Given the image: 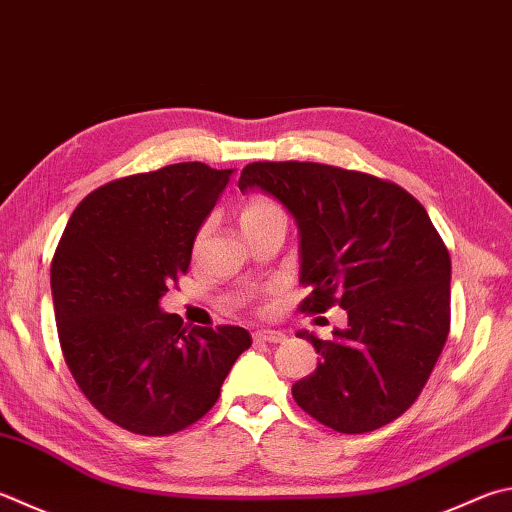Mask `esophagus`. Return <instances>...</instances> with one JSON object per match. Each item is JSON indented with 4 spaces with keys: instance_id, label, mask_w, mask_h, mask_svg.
Instances as JSON below:
<instances>
[{
    "instance_id": "esophagus-1",
    "label": "esophagus",
    "mask_w": 512,
    "mask_h": 512,
    "mask_svg": "<svg viewBox=\"0 0 512 512\" xmlns=\"http://www.w3.org/2000/svg\"><path fill=\"white\" fill-rule=\"evenodd\" d=\"M255 342H271V345H277V342H284L286 336L282 331H273V329H262L253 333Z\"/></svg>"
}]
</instances>
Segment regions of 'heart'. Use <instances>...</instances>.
I'll use <instances>...</instances> for the list:
<instances>
[{
    "instance_id": "1",
    "label": "heart",
    "mask_w": 512,
    "mask_h": 512,
    "mask_svg": "<svg viewBox=\"0 0 512 512\" xmlns=\"http://www.w3.org/2000/svg\"><path fill=\"white\" fill-rule=\"evenodd\" d=\"M271 219H284V212L275 201L264 199V197L250 199L244 206V210H241V217H239L241 228L244 230L255 228L259 224H266V221H271ZM203 239H206V228H201V232L197 235V241H194V248H199L203 244Z\"/></svg>"
}]
</instances>
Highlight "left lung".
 <instances>
[{
    "label": "left lung",
    "mask_w": 512,
    "mask_h": 512,
    "mask_svg": "<svg viewBox=\"0 0 512 512\" xmlns=\"http://www.w3.org/2000/svg\"><path fill=\"white\" fill-rule=\"evenodd\" d=\"M259 188L300 228L302 313L347 311L331 340L300 331L320 353L293 385L295 403L342 434L378 430L407 412L450 331V253L410 192L342 167L259 161L239 190Z\"/></svg>",
    "instance_id": "left-lung-1"
}]
</instances>
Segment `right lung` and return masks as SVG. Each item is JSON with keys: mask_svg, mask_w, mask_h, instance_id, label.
<instances>
[{"mask_svg": "<svg viewBox=\"0 0 512 512\" xmlns=\"http://www.w3.org/2000/svg\"><path fill=\"white\" fill-rule=\"evenodd\" d=\"M232 170L174 163L105 183L73 210L51 262L60 347L80 392L125 430L174 434L217 403L253 340L161 311Z\"/></svg>", "mask_w": 512, "mask_h": 512, "instance_id": "add662e5", "label": "right lung"}]
</instances>
